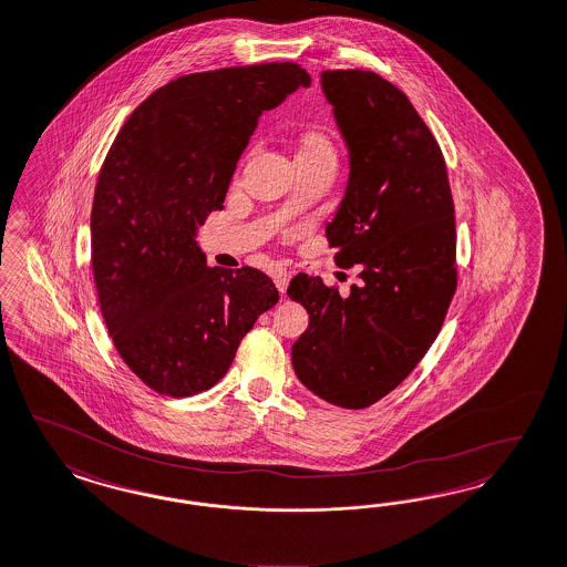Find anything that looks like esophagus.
Here are the masks:
<instances>
[{
  "label": "esophagus",
  "instance_id": "obj_1",
  "mask_svg": "<svg viewBox=\"0 0 567 567\" xmlns=\"http://www.w3.org/2000/svg\"><path fill=\"white\" fill-rule=\"evenodd\" d=\"M272 278L276 289H278L280 293H285L287 287H289V280H291V272H289V270H274Z\"/></svg>",
  "mask_w": 567,
  "mask_h": 567
}]
</instances>
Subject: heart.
Instances as JSON below:
<instances>
[{"label": "heart", "mask_w": 567, "mask_h": 567, "mask_svg": "<svg viewBox=\"0 0 567 567\" xmlns=\"http://www.w3.org/2000/svg\"><path fill=\"white\" fill-rule=\"evenodd\" d=\"M293 140L297 167L313 165V163L337 165L334 140L322 125H306L295 134Z\"/></svg>", "instance_id": "obj_1"}]
</instances>
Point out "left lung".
<instances>
[{
	"mask_svg": "<svg viewBox=\"0 0 567 567\" xmlns=\"http://www.w3.org/2000/svg\"><path fill=\"white\" fill-rule=\"evenodd\" d=\"M320 83L350 148V182L327 240L360 282L341 297L297 274L287 295L310 313L291 360L299 381L341 409H367L423 360L456 291V226L446 161L409 96L362 71Z\"/></svg>",
	"mask_w": 567,
	"mask_h": 567,
	"instance_id": "obj_1",
	"label": "left lung"
}]
</instances>
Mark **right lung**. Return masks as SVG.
Returning <instances> with one entry per match:
<instances>
[{
    "instance_id": "obj_1",
    "label": "right lung",
    "mask_w": 567,
    "mask_h": 567,
    "mask_svg": "<svg viewBox=\"0 0 567 567\" xmlns=\"http://www.w3.org/2000/svg\"><path fill=\"white\" fill-rule=\"evenodd\" d=\"M310 83L295 62L182 75L137 106L102 163L92 205L100 312L123 362L161 395L214 388L278 301L255 268H209L196 226L224 207L257 118Z\"/></svg>"
}]
</instances>
